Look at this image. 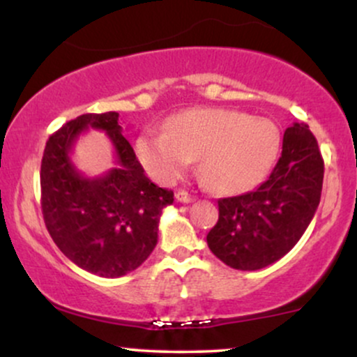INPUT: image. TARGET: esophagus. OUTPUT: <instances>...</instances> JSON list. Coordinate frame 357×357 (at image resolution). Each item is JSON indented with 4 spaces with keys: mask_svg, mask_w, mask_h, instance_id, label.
I'll list each match as a JSON object with an SVG mask.
<instances>
[{
    "mask_svg": "<svg viewBox=\"0 0 357 357\" xmlns=\"http://www.w3.org/2000/svg\"><path fill=\"white\" fill-rule=\"evenodd\" d=\"M176 199H178L179 203H191V202H195L196 198L192 195H190V192H188V191L179 190L178 192H176Z\"/></svg>",
    "mask_w": 357,
    "mask_h": 357,
    "instance_id": "obj_1",
    "label": "esophagus"
}]
</instances>
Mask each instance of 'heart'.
<instances>
[{
    "mask_svg": "<svg viewBox=\"0 0 357 357\" xmlns=\"http://www.w3.org/2000/svg\"><path fill=\"white\" fill-rule=\"evenodd\" d=\"M280 130L270 119L230 109H191L176 114L165 132L137 139L141 165L155 181H178L199 158V171L215 191L240 192L257 186L275 162Z\"/></svg>",
    "mask_w": 357,
    "mask_h": 357,
    "instance_id": "obj_1",
    "label": "heart"
}]
</instances>
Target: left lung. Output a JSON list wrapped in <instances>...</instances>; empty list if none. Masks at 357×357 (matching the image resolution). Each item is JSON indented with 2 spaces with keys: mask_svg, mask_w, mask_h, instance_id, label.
<instances>
[{
  "mask_svg": "<svg viewBox=\"0 0 357 357\" xmlns=\"http://www.w3.org/2000/svg\"><path fill=\"white\" fill-rule=\"evenodd\" d=\"M324 161L309 126L285 130L282 155L255 191L223 198L208 247L236 270H260L296 247L321 202Z\"/></svg>",
  "mask_w": 357,
  "mask_h": 357,
  "instance_id": "left-lung-1",
  "label": "left lung"
}]
</instances>
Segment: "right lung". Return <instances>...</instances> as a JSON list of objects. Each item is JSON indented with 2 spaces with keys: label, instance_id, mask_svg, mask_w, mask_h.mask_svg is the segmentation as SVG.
<instances>
[{
  "label": "right lung",
  "instance_id": "right-lung-1",
  "mask_svg": "<svg viewBox=\"0 0 357 357\" xmlns=\"http://www.w3.org/2000/svg\"><path fill=\"white\" fill-rule=\"evenodd\" d=\"M104 130L116 153V167L96 178L71 161L76 139ZM42 211L56 247L80 268L117 278L136 270L158 243L159 218L174 192L151 183L122 136L117 112L84 114L52 134L40 171Z\"/></svg>",
  "mask_w": 357,
  "mask_h": 357
}]
</instances>
